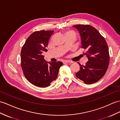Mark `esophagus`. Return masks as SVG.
I'll list each match as a JSON object with an SVG mask.
<instances>
[{"label":"esophagus","mask_w":120,"mask_h":120,"mask_svg":"<svg viewBox=\"0 0 120 120\" xmlns=\"http://www.w3.org/2000/svg\"><path fill=\"white\" fill-rule=\"evenodd\" d=\"M63 63L64 64H65L68 63H71V62H70V61H69V60H64V61H63Z\"/></svg>","instance_id":"34e87169"}]
</instances>
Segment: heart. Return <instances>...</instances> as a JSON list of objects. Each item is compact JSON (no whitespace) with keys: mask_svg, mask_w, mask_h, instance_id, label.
<instances>
[{"mask_svg":"<svg viewBox=\"0 0 120 120\" xmlns=\"http://www.w3.org/2000/svg\"><path fill=\"white\" fill-rule=\"evenodd\" d=\"M69 32H72V33H74L73 31H69ZM74 34H75V33H74Z\"/></svg>","mask_w":120,"mask_h":120,"instance_id":"obj_1","label":"heart"}]
</instances>
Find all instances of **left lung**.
I'll return each mask as SVG.
<instances>
[{"label":"left lung","instance_id":"left-lung-1","mask_svg":"<svg viewBox=\"0 0 120 120\" xmlns=\"http://www.w3.org/2000/svg\"><path fill=\"white\" fill-rule=\"evenodd\" d=\"M73 27L80 34L81 48L86 50L84 54L88 58L85 66L78 63L80 70L76 76L86 84L96 82L105 74L109 67V54L107 44L99 32L91 25L77 24Z\"/></svg>","mask_w":120,"mask_h":120}]
</instances>
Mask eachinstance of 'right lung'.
Here are the masks:
<instances>
[{
    "label": "right lung",
    "mask_w": 120,
    "mask_h": 120,
    "mask_svg": "<svg viewBox=\"0 0 120 120\" xmlns=\"http://www.w3.org/2000/svg\"><path fill=\"white\" fill-rule=\"evenodd\" d=\"M53 30L34 31L26 40L21 51V65L27 80L34 86L47 87L56 79L63 63L48 62L42 53L46 52Z\"/></svg>",
    "instance_id": "1"
}]
</instances>
